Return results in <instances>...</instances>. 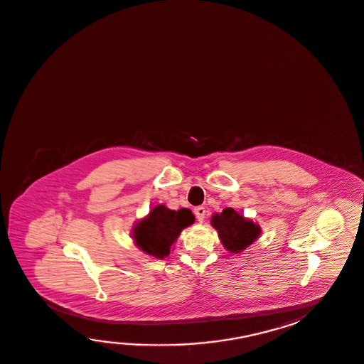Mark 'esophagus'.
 I'll return each mask as SVG.
<instances>
[{
	"label": "esophagus",
	"instance_id": "obj_1",
	"mask_svg": "<svg viewBox=\"0 0 364 364\" xmlns=\"http://www.w3.org/2000/svg\"><path fill=\"white\" fill-rule=\"evenodd\" d=\"M194 215H196L198 222H203L205 215H206V208H202V206H198V208H194Z\"/></svg>",
	"mask_w": 364,
	"mask_h": 364
}]
</instances>
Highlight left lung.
Wrapping results in <instances>:
<instances>
[{"mask_svg": "<svg viewBox=\"0 0 364 364\" xmlns=\"http://www.w3.org/2000/svg\"><path fill=\"white\" fill-rule=\"evenodd\" d=\"M211 225L218 230L223 246L233 254L245 250L260 235L259 224L230 208H224L220 214H214Z\"/></svg>", "mask_w": 364, "mask_h": 364, "instance_id": "left-lung-1", "label": "left lung"}]
</instances>
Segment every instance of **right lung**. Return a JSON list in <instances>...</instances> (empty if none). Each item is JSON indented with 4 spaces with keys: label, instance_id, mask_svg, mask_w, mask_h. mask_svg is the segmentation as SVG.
<instances>
[{
    "label": "right lung",
    "instance_id": "obj_1",
    "mask_svg": "<svg viewBox=\"0 0 364 364\" xmlns=\"http://www.w3.org/2000/svg\"><path fill=\"white\" fill-rule=\"evenodd\" d=\"M194 223L189 208L170 210L164 205H156L137 223L132 230L134 244L142 252L158 259H164L171 252V246L180 236L181 230Z\"/></svg>",
    "mask_w": 364,
    "mask_h": 364
}]
</instances>
